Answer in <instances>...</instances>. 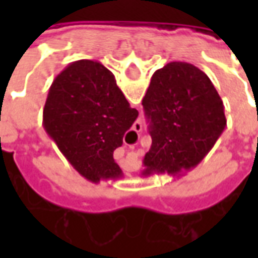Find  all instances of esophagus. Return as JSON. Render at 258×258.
<instances>
[{
	"label": "esophagus",
	"mask_w": 258,
	"mask_h": 258,
	"mask_svg": "<svg viewBox=\"0 0 258 258\" xmlns=\"http://www.w3.org/2000/svg\"><path fill=\"white\" fill-rule=\"evenodd\" d=\"M135 128H141V123H135Z\"/></svg>",
	"instance_id": "esophagus-1"
}]
</instances>
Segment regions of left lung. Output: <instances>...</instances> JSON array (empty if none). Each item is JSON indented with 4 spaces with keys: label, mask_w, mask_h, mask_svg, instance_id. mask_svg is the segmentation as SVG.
Here are the masks:
<instances>
[{
    "label": "left lung",
    "mask_w": 258,
    "mask_h": 258,
    "mask_svg": "<svg viewBox=\"0 0 258 258\" xmlns=\"http://www.w3.org/2000/svg\"><path fill=\"white\" fill-rule=\"evenodd\" d=\"M142 105L152 137L144 175H175L198 166L227 125L211 80L186 62H170L156 70Z\"/></svg>",
    "instance_id": "1"
}]
</instances>
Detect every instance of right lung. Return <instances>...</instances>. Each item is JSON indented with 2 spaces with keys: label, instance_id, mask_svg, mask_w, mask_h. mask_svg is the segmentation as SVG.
<instances>
[{
  "label": "right lung",
  "instance_id": "add662e5",
  "mask_svg": "<svg viewBox=\"0 0 258 258\" xmlns=\"http://www.w3.org/2000/svg\"><path fill=\"white\" fill-rule=\"evenodd\" d=\"M138 110L101 62L81 59L53 80L44 106V128L69 162L91 182L121 177L113 152Z\"/></svg>",
  "mask_w": 258,
  "mask_h": 258
}]
</instances>
